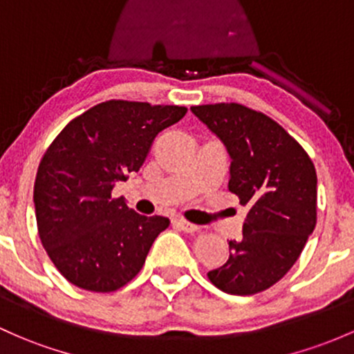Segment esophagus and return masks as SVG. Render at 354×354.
Masks as SVG:
<instances>
[{"instance_id":"obj_1","label":"esophagus","mask_w":354,"mask_h":354,"mask_svg":"<svg viewBox=\"0 0 354 354\" xmlns=\"http://www.w3.org/2000/svg\"><path fill=\"white\" fill-rule=\"evenodd\" d=\"M172 224H174V227L184 231V233H196V231L199 230V226H197V224H192V223L185 221V219H180V218L172 219Z\"/></svg>"}]
</instances>
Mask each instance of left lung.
<instances>
[{"label":"left lung","mask_w":354,"mask_h":354,"mask_svg":"<svg viewBox=\"0 0 354 354\" xmlns=\"http://www.w3.org/2000/svg\"><path fill=\"white\" fill-rule=\"evenodd\" d=\"M231 157L230 192L250 206L243 238L209 280L231 295H253L297 261L317 221V176L307 151L277 121L238 102L192 106Z\"/></svg>","instance_id":"8db88e82"}]
</instances>
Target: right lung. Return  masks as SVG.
<instances>
[{
    "mask_svg": "<svg viewBox=\"0 0 354 354\" xmlns=\"http://www.w3.org/2000/svg\"><path fill=\"white\" fill-rule=\"evenodd\" d=\"M185 106L109 100L69 121L41 157L33 203L45 252L75 287L115 292L138 275L163 216H142L113 197L138 172L155 136L185 116Z\"/></svg>",
    "mask_w": 354,
    "mask_h": 354,
    "instance_id": "add662e5",
    "label": "right lung"
}]
</instances>
